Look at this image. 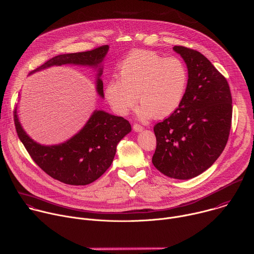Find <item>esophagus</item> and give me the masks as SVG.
<instances>
[{
    "instance_id": "esophagus-1",
    "label": "esophagus",
    "mask_w": 254,
    "mask_h": 254,
    "mask_svg": "<svg viewBox=\"0 0 254 254\" xmlns=\"http://www.w3.org/2000/svg\"><path fill=\"white\" fill-rule=\"evenodd\" d=\"M133 130L135 132H141L143 130V127L141 125H139V124H134L133 125Z\"/></svg>"
}]
</instances>
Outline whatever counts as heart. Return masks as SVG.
<instances>
[{
    "label": "heart",
    "mask_w": 254,
    "mask_h": 254,
    "mask_svg": "<svg viewBox=\"0 0 254 254\" xmlns=\"http://www.w3.org/2000/svg\"><path fill=\"white\" fill-rule=\"evenodd\" d=\"M118 76L106 85L107 102L117 115L126 116L138 99L142 118L160 119L173 114L183 103L189 82L187 67L180 58H165L147 50L129 54Z\"/></svg>",
    "instance_id": "b5f03b06"
}]
</instances>
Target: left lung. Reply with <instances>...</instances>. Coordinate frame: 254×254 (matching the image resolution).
Returning <instances> with one entry per match:
<instances>
[{"instance_id":"obj_1","label":"left lung","mask_w":254,"mask_h":254,"mask_svg":"<svg viewBox=\"0 0 254 254\" xmlns=\"http://www.w3.org/2000/svg\"><path fill=\"white\" fill-rule=\"evenodd\" d=\"M188 70L181 106L154 126L152 163L164 175L187 180L207 170L224 150L231 128L232 98L226 79L198 51L174 46Z\"/></svg>"}]
</instances>
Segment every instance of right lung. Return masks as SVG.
I'll use <instances>...</instances> for the list:
<instances>
[{"label": "right lung", "instance_id": "obj_1", "mask_svg": "<svg viewBox=\"0 0 254 254\" xmlns=\"http://www.w3.org/2000/svg\"><path fill=\"white\" fill-rule=\"evenodd\" d=\"M109 46H101L91 51L58 55L48 60L30 74L52 66L79 65L97 70L96 90L104 97L102 62ZM18 136L36 164L52 178L70 185H87L111 166L118 143L131 132L130 123L123 117L114 116L102 110H95L84 127L69 140L58 145H41L23 129L14 112Z\"/></svg>", "mask_w": 254, "mask_h": 254}]
</instances>
